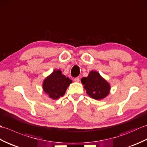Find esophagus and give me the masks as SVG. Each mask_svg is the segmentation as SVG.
Wrapping results in <instances>:
<instances>
[{"label": "esophagus", "instance_id": "obj_1", "mask_svg": "<svg viewBox=\"0 0 147 147\" xmlns=\"http://www.w3.org/2000/svg\"><path fill=\"white\" fill-rule=\"evenodd\" d=\"M74 82H80V78L79 77H76L74 78Z\"/></svg>", "mask_w": 147, "mask_h": 147}]
</instances>
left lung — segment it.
<instances>
[{
    "label": "left lung",
    "mask_w": 147,
    "mask_h": 147,
    "mask_svg": "<svg viewBox=\"0 0 147 147\" xmlns=\"http://www.w3.org/2000/svg\"><path fill=\"white\" fill-rule=\"evenodd\" d=\"M87 94L96 100H100L107 96L110 91V85L102 78L100 74L92 71L88 77H84L81 80Z\"/></svg>",
    "instance_id": "left-lung-1"
}]
</instances>
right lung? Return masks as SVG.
<instances>
[{"mask_svg":"<svg viewBox=\"0 0 147 147\" xmlns=\"http://www.w3.org/2000/svg\"><path fill=\"white\" fill-rule=\"evenodd\" d=\"M72 81L62 74L60 70L54 72L46 78L43 83L44 92L50 98L56 100L63 96Z\"/></svg>","mask_w":147,"mask_h":147,"instance_id":"obj_1","label":"right lung"}]
</instances>
